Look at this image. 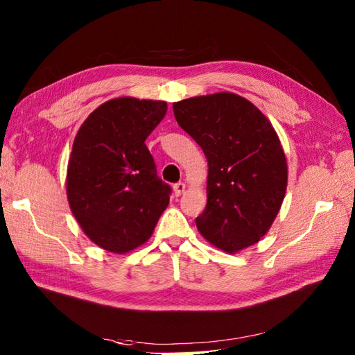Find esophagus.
<instances>
[{"instance_id": "obj_1", "label": "esophagus", "mask_w": 355, "mask_h": 355, "mask_svg": "<svg viewBox=\"0 0 355 355\" xmlns=\"http://www.w3.org/2000/svg\"><path fill=\"white\" fill-rule=\"evenodd\" d=\"M184 189H186V184L182 183V182L173 184V193H175V197H180V195H183Z\"/></svg>"}]
</instances>
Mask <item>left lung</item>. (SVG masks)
Segmentation results:
<instances>
[{"label":"left lung","instance_id":"8db88e82","mask_svg":"<svg viewBox=\"0 0 355 355\" xmlns=\"http://www.w3.org/2000/svg\"><path fill=\"white\" fill-rule=\"evenodd\" d=\"M178 125L201 146L209 164L207 205L197 227L227 253L266 235L282 206L286 160L275 128L244 97L216 93L175 102Z\"/></svg>","mask_w":355,"mask_h":355}]
</instances>
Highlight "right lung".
<instances>
[{"label":"right lung","instance_id":"add662e5","mask_svg":"<svg viewBox=\"0 0 355 355\" xmlns=\"http://www.w3.org/2000/svg\"><path fill=\"white\" fill-rule=\"evenodd\" d=\"M163 101L119 97L96 108L76 134L67 169V198L85 235L112 253L146 243L169 205L145 145L162 122Z\"/></svg>","mask_w":355,"mask_h":355}]
</instances>
